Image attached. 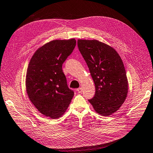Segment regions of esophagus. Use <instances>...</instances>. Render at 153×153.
Instances as JSON below:
<instances>
[{
    "mask_svg": "<svg viewBox=\"0 0 153 153\" xmlns=\"http://www.w3.org/2000/svg\"><path fill=\"white\" fill-rule=\"evenodd\" d=\"M77 91L78 92V93H82V88H78V89H77Z\"/></svg>",
    "mask_w": 153,
    "mask_h": 153,
    "instance_id": "obj_1",
    "label": "esophagus"
}]
</instances>
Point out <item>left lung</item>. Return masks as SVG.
Segmentation results:
<instances>
[{"label":"left lung","instance_id":"1","mask_svg":"<svg viewBox=\"0 0 153 153\" xmlns=\"http://www.w3.org/2000/svg\"><path fill=\"white\" fill-rule=\"evenodd\" d=\"M77 46L90 71L95 86L94 97L89 100L102 116L116 112L126 100L128 80L117 52L97 40H77Z\"/></svg>","mask_w":153,"mask_h":153}]
</instances>
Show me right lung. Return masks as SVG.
<instances>
[{"label": "right lung", "instance_id": "add662e5", "mask_svg": "<svg viewBox=\"0 0 153 153\" xmlns=\"http://www.w3.org/2000/svg\"><path fill=\"white\" fill-rule=\"evenodd\" d=\"M76 44L74 38L50 41L39 48L29 62L26 76L27 94L38 111L51 119L64 115L74 97L62 64Z\"/></svg>", "mask_w": 153, "mask_h": 153}]
</instances>
